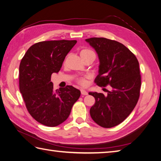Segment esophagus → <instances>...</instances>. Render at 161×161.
I'll return each mask as SVG.
<instances>
[{"label":"esophagus","instance_id":"34e87169","mask_svg":"<svg viewBox=\"0 0 161 161\" xmlns=\"http://www.w3.org/2000/svg\"><path fill=\"white\" fill-rule=\"evenodd\" d=\"M81 93L82 95H87V94H88L87 91H86V90H84V89L81 90Z\"/></svg>","mask_w":161,"mask_h":161}]
</instances>
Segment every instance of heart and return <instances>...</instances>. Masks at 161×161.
Returning <instances> with one entry per match:
<instances>
[{"mask_svg":"<svg viewBox=\"0 0 161 161\" xmlns=\"http://www.w3.org/2000/svg\"><path fill=\"white\" fill-rule=\"evenodd\" d=\"M90 53H94V51L90 48H84L82 49L80 52L81 56L82 55H86V54H90ZM88 77H81L78 79V82L82 86H86L87 84V80H86V78Z\"/></svg>","mask_w":161,"mask_h":161,"instance_id":"1","label":"heart"}]
</instances>
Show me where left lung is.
<instances>
[{
    "label": "left lung",
    "instance_id": "8db88e82",
    "mask_svg": "<svg viewBox=\"0 0 161 161\" xmlns=\"http://www.w3.org/2000/svg\"><path fill=\"white\" fill-rule=\"evenodd\" d=\"M86 41L95 49L100 60L99 73L94 83L100 87L110 85L112 89L106 97L89 92L95 98L90 109V116L101 127L116 126L129 116L138 102L142 84L138 60L116 41L103 37Z\"/></svg>",
    "mask_w": 161,
    "mask_h": 161
}]
</instances>
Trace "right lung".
<instances>
[{"mask_svg": "<svg viewBox=\"0 0 161 161\" xmlns=\"http://www.w3.org/2000/svg\"><path fill=\"white\" fill-rule=\"evenodd\" d=\"M76 40L45 41L31 46L20 62L19 87L28 112L42 125L54 127L69 116L81 92L72 86L54 90L52 74L58 72Z\"/></svg>", "mask_w": 161, "mask_h": 161, "instance_id": "1", "label": "right lung"}]
</instances>
